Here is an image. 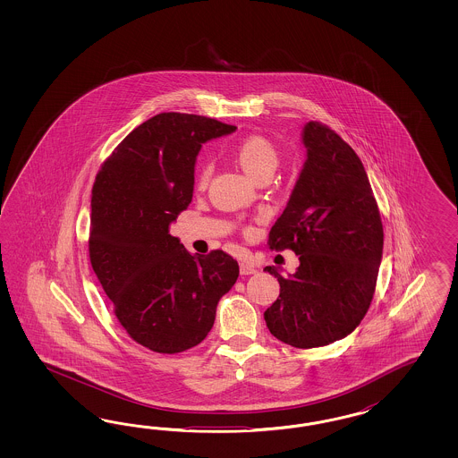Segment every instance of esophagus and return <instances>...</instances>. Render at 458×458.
Returning a JSON list of instances; mask_svg holds the SVG:
<instances>
[{
	"mask_svg": "<svg viewBox=\"0 0 458 458\" xmlns=\"http://www.w3.org/2000/svg\"><path fill=\"white\" fill-rule=\"evenodd\" d=\"M255 272H257L255 265L250 264V262H242V264H240V274H242V276H251V274H255Z\"/></svg>",
	"mask_w": 458,
	"mask_h": 458,
	"instance_id": "obj_1",
	"label": "esophagus"
}]
</instances>
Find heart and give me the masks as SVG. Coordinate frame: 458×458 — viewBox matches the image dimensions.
Returning <instances> with one entry per match:
<instances>
[{
	"label": "heart",
	"instance_id": "obj_1",
	"mask_svg": "<svg viewBox=\"0 0 458 458\" xmlns=\"http://www.w3.org/2000/svg\"><path fill=\"white\" fill-rule=\"evenodd\" d=\"M236 163L253 180H260L265 174H274L278 166V153L274 144L262 136L242 139L232 149ZM211 178V165L199 163L194 171V184L199 190L208 186Z\"/></svg>",
	"mask_w": 458,
	"mask_h": 458
}]
</instances>
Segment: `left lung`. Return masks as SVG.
Returning a JSON list of instances; mask_svg holds the SVG:
<instances>
[{
	"instance_id": "obj_1",
	"label": "left lung",
	"mask_w": 458,
	"mask_h": 458,
	"mask_svg": "<svg viewBox=\"0 0 458 458\" xmlns=\"http://www.w3.org/2000/svg\"><path fill=\"white\" fill-rule=\"evenodd\" d=\"M307 159L291 199L268 235V249H289L301 265L292 277L274 267L280 295L265 310L268 331L299 347L327 346L352 333L375 295L383 223L358 154L331 127H304Z\"/></svg>"
}]
</instances>
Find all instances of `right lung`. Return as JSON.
<instances>
[{
	"mask_svg": "<svg viewBox=\"0 0 458 458\" xmlns=\"http://www.w3.org/2000/svg\"><path fill=\"white\" fill-rule=\"evenodd\" d=\"M235 129L205 115L161 112L129 132L96 176L90 264L125 333L154 352L198 346L238 278L232 255L211 250L194 257L169 235L191 203L201 144Z\"/></svg>",
	"mask_w": 458,
	"mask_h": 458,
	"instance_id": "add662e5",
	"label": "right lung"
}]
</instances>
